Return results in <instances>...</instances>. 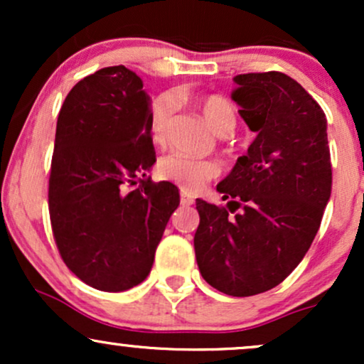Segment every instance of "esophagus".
<instances>
[{
  "label": "esophagus",
  "instance_id": "obj_1",
  "mask_svg": "<svg viewBox=\"0 0 364 364\" xmlns=\"http://www.w3.org/2000/svg\"><path fill=\"white\" fill-rule=\"evenodd\" d=\"M181 203L183 205H193L195 198L191 195H188L186 191H181Z\"/></svg>",
  "mask_w": 364,
  "mask_h": 364
}]
</instances>
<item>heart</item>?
<instances>
[{
  "label": "heart",
  "instance_id": "1",
  "mask_svg": "<svg viewBox=\"0 0 364 364\" xmlns=\"http://www.w3.org/2000/svg\"><path fill=\"white\" fill-rule=\"evenodd\" d=\"M196 106L202 111L203 118L217 135H229L236 128V109L232 104L215 94L200 95ZM174 101L171 95H159L150 104L149 109V129L150 139L156 145H161L166 139V128L173 116ZM157 173L162 179L174 183L183 191H198L208 181L219 174V166L212 159L188 157L181 154H168L157 162Z\"/></svg>",
  "mask_w": 364,
  "mask_h": 364
}]
</instances>
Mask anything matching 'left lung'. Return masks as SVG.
<instances>
[{
	"label": "left lung",
	"mask_w": 364,
	"mask_h": 364,
	"mask_svg": "<svg viewBox=\"0 0 364 364\" xmlns=\"http://www.w3.org/2000/svg\"><path fill=\"white\" fill-rule=\"evenodd\" d=\"M232 101L257 139L217 185L229 200L196 198L195 255L202 277L229 296L279 286L315 240L332 191L327 118L294 78L236 75Z\"/></svg>",
	"instance_id": "obj_1"
}]
</instances>
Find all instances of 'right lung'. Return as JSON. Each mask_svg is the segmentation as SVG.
Returning a JSON list of instances; mask_svg holds the SVG:
<instances>
[{"label":"right lung","instance_id":"add662e5","mask_svg":"<svg viewBox=\"0 0 364 364\" xmlns=\"http://www.w3.org/2000/svg\"><path fill=\"white\" fill-rule=\"evenodd\" d=\"M149 109L140 77L119 65L82 78L58 114L53 236L66 267L99 291H127L147 277L179 205L173 183L147 176L156 162Z\"/></svg>","mask_w":364,"mask_h":364}]
</instances>
